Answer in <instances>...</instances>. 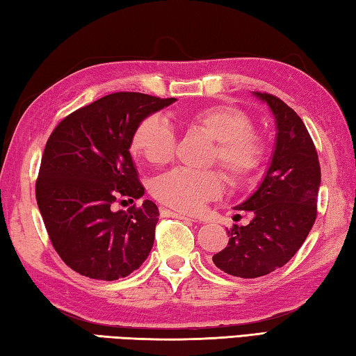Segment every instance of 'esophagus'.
<instances>
[{"instance_id":"obj_1","label":"esophagus","mask_w":356,"mask_h":356,"mask_svg":"<svg viewBox=\"0 0 356 356\" xmlns=\"http://www.w3.org/2000/svg\"><path fill=\"white\" fill-rule=\"evenodd\" d=\"M161 213H163V215H168V216H172V218H179V220H190V221H196L195 218H193L191 215H186V213H182V212H172V210H168V209H163V210H161Z\"/></svg>"}]
</instances>
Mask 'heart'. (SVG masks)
Segmentation results:
<instances>
[{"label": "heart", "instance_id": "obj_1", "mask_svg": "<svg viewBox=\"0 0 356 356\" xmlns=\"http://www.w3.org/2000/svg\"><path fill=\"white\" fill-rule=\"evenodd\" d=\"M184 120L215 141L212 163H220L229 182L243 185L261 171L267 154L262 135L242 108L210 104L193 108ZM172 130L159 116L144 118L131 135L130 147L150 165H165L174 154ZM222 190V174L216 170L191 171L177 168L154 182V196L165 206L195 212Z\"/></svg>", "mask_w": 356, "mask_h": 356}]
</instances>
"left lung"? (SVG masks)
I'll return each mask as SVG.
<instances>
[{
    "mask_svg": "<svg viewBox=\"0 0 356 356\" xmlns=\"http://www.w3.org/2000/svg\"><path fill=\"white\" fill-rule=\"evenodd\" d=\"M254 95L273 111L275 154L257 191L236 207L252 213L250 225L229 229L227 246L212 257L238 278H259L291 261L314 225L321 186L318 155L303 120L276 95Z\"/></svg>",
    "mask_w": 356,
    "mask_h": 356,
    "instance_id": "left-lung-1",
    "label": "left lung"
}]
</instances>
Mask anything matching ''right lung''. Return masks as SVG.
I'll use <instances>...</instances> for the list:
<instances>
[{
	"label": "right lung",
	"mask_w": 356,
	"mask_h": 356,
	"mask_svg": "<svg viewBox=\"0 0 356 356\" xmlns=\"http://www.w3.org/2000/svg\"><path fill=\"white\" fill-rule=\"evenodd\" d=\"M176 99L114 92L65 116L51 131L35 180V200L53 248L91 280L125 278L154 245L159 207L114 212L124 197L144 195L130 141L136 125Z\"/></svg>",
	"instance_id": "obj_1"
}]
</instances>
